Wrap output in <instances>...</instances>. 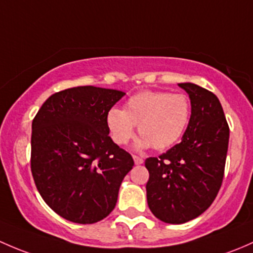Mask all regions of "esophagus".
I'll return each instance as SVG.
<instances>
[{
  "label": "esophagus",
  "instance_id": "1",
  "mask_svg": "<svg viewBox=\"0 0 253 253\" xmlns=\"http://www.w3.org/2000/svg\"><path fill=\"white\" fill-rule=\"evenodd\" d=\"M132 158H134V162L135 165H142L144 163V158L142 157H139V156H132Z\"/></svg>",
  "mask_w": 253,
  "mask_h": 253
}]
</instances>
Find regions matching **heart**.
Instances as JSON below:
<instances>
[{"label": "heart", "instance_id": "heart-1", "mask_svg": "<svg viewBox=\"0 0 253 253\" xmlns=\"http://www.w3.org/2000/svg\"><path fill=\"white\" fill-rule=\"evenodd\" d=\"M191 118V102L184 93L141 91L126 101L123 109L111 108L106 123L112 140L126 145L132 139L135 126L141 134L137 148L163 151L180 141Z\"/></svg>", "mask_w": 253, "mask_h": 253}]
</instances>
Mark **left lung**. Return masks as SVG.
<instances>
[{
    "instance_id": "obj_1",
    "label": "left lung",
    "mask_w": 253,
    "mask_h": 253,
    "mask_svg": "<svg viewBox=\"0 0 253 253\" xmlns=\"http://www.w3.org/2000/svg\"><path fill=\"white\" fill-rule=\"evenodd\" d=\"M191 102V118L180 144L150 157L146 194L156 218L169 224L195 219L214 201L222 186L229 126L217 96L192 83H181Z\"/></svg>"
}]
</instances>
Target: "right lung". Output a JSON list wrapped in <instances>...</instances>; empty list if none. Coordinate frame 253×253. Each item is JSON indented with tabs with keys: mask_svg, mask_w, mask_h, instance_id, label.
Returning <instances> with one entry per match:
<instances>
[{
	"mask_svg": "<svg viewBox=\"0 0 253 253\" xmlns=\"http://www.w3.org/2000/svg\"><path fill=\"white\" fill-rule=\"evenodd\" d=\"M126 92L78 86L53 93L33 121L31 173L43 201L73 223L92 224L114 210L134 160L114 144L107 112Z\"/></svg>",
	"mask_w": 253,
	"mask_h": 253,
	"instance_id": "add662e5",
	"label": "right lung"
}]
</instances>
